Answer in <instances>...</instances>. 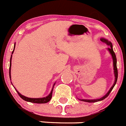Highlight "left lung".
<instances>
[{"mask_svg":"<svg viewBox=\"0 0 126 126\" xmlns=\"http://www.w3.org/2000/svg\"><path fill=\"white\" fill-rule=\"evenodd\" d=\"M101 40L102 42L104 43H106L107 45H108L110 46L109 48H108V50L110 52V53L111 55L112 58H113V69H114V74H115V82H114L113 86H111L110 90L108 92V93L106 94L105 95L103 96L102 97L100 98V99H79L80 101H84V102H98V101H102L104 100V99H106L108 96L109 95V94H110V92H111V90H113V88L115 86V84L117 83V78H118V70H117V58H116V55H115V52H114L113 50V45H112V43H111L110 42H109L108 40H107L106 39L104 38H101Z\"/></svg>","mask_w":126,"mask_h":126,"instance_id":"8db88e82","label":"left lung"}]
</instances>
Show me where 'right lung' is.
Segmentation results:
<instances>
[{
  "label": "right lung",
  "instance_id": "1",
  "mask_svg": "<svg viewBox=\"0 0 126 126\" xmlns=\"http://www.w3.org/2000/svg\"><path fill=\"white\" fill-rule=\"evenodd\" d=\"M15 46H14V49L13 50L12 52V54L13 53V52H14L15 50ZM11 58H12V55H11V58H10V65H9V78H10V79H11ZM12 84V83H11ZM55 85V83L54 84L53 87L52 88V90L50 92V93L48 95H47V97H42V98H29V97H25V96L22 95V94H20V93L18 92L16 90V92L18 93V94L19 95V96L22 98L23 100L25 101H27V102H33V103H38V104H43V103H47V102H49L50 101V99L52 98V91H53V88L54 86ZM15 88V87H14Z\"/></svg>",
  "mask_w": 126,
  "mask_h": 126
}]
</instances>
